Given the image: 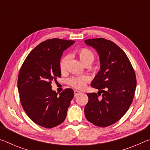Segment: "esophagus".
I'll return each instance as SVG.
<instances>
[{
    "label": "esophagus",
    "mask_w": 150,
    "mask_h": 150,
    "mask_svg": "<svg viewBox=\"0 0 150 150\" xmlns=\"http://www.w3.org/2000/svg\"><path fill=\"white\" fill-rule=\"evenodd\" d=\"M81 91H78V90H75L74 91V94H75V96H77L78 95H79V94H81Z\"/></svg>",
    "instance_id": "1"
}]
</instances>
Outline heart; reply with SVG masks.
<instances>
[{
  "instance_id": "1",
  "label": "heart",
  "mask_w": 150,
  "mask_h": 150,
  "mask_svg": "<svg viewBox=\"0 0 150 150\" xmlns=\"http://www.w3.org/2000/svg\"><path fill=\"white\" fill-rule=\"evenodd\" d=\"M78 56L79 59L81 60V62L83 64H85V63L87 62L92 63L94 60V58H95L93 53L90 50L87 49V48H82V49H80L79 50ZM68 60H69V57L68 56L63 57L61 59L59 63V68L62 71H63L65 69ZM87 81L88 78L87 77H85V76H79V77H75L69 80V83L73 87L77 88H83L85 86L86 83Z\"/></svg>"
}]
</instances>
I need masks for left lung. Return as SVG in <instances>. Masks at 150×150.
<instances>
[{
  "label": "left lung",
  "instance_id": "left-lung-1",
  "mask_svg": "<svg viewBox=\"0 0 150 150\" xmlns=\"http://www.w3.org/2000/svg\"><path fill=\"white\" fill-rule=\"evenodd\" d=\"M85 43L96 51L100 60V71L91 83L99 91L98 94H87L85 117L94 125L106 127L120 120L130 108L136 87V75L125 53L114 42L96 38L85 40ZM101 93L102 97L98 98Z\"/></svg>",
  "mask_w": 150,
  "mask_h": 150
}]
</instances>
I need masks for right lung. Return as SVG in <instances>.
Masks as SVG:
<instances>
[{"mask_svg": "<svg viewBox=\"0 0 150 150\" xmlns=\"http://www.w3.org/2000/svg\"><path fill=\"white\" fill-rule=\"evenodd\" d=\"M74 43L57 38L40 43L20 68L18 89L21 105L28 117L44 128H54L65 120L74 96L71 88H66L58 96L51 85L52 81L61 77L63 52Z\"/></svg>", "mask_w": 150, "mask_h": 150, "instance_id": "obj_1", "label": "right lung"}]
</instances>
